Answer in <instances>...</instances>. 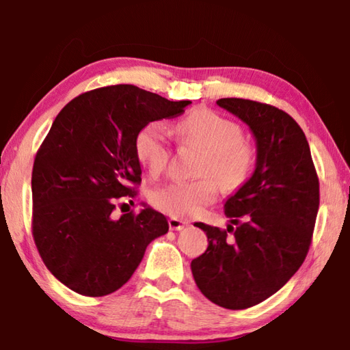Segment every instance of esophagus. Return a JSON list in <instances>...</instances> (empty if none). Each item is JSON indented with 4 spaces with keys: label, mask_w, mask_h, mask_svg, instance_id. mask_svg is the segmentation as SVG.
I'll list each match as a JSON object with an SVG mask.
<instances>
[{
    "label": "esophagus",
    "mask_w": 350,
    "mask_h": 350,
    "mask_svg": "<svg viewBox=\"0 0 350 350\" xmlns=\"http://www.w3.org/2000/svg\"><path fill=\"white\" fill-rule=\"evenodd\" d=\"M168 225H170V230H174V232H179V230L187 227L188 222H187V221H182V219H177V217H170V219H168Z\"/></svg>",
    "instance_id": "34e87169"
}]
</instances>
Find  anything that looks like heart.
I'll use <instances>...</instances> for the list:
<instances>
[{
    "mask_svg": "<svg viewBox=\"0 0 350 350\" xmlns=\"http://www.w3.org/2000/svg\"><path fill=\"white\" fill-rule=\"evenodd\" d=\"M176 131L182 145L204 151L196 180H179L157 188L151 202L173 217H193L215 202L217 189L236 191L250 179L256 162V151L241 137L238 123L215 111L196 109L177 123ZM134 150L139 162L152 176L162 174L171 159V146L165 128L150 122L135 135Z\"/></svg>",
    "mask_w": 350,
    "mask_h": 350,
    "instance_id": "obj_1",
    "label": "heart"
}]
</instances>
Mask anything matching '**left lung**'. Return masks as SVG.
<instances>
[{
    "label": "left lung",
    "instance_id": "8db88e82",
    "mask_svg": "<svg viewBox=\"0 0 350 350\" xmlns=\"http://www.w3.org/2000/svg\"><path fill=\"white\" fill-rule=\"evenodd\" d=\"M216 103L252 129L256 168L224 205L225 216L238 227L194 224L208 236V247L191 260V271L211 303L242 310L270 298L304 262L318 215L319 182L303 129L287 112L244 98ZM227 231L234 233L233 241L226 239Z\"/></svg>",
    "mask_w": 350,
    "mask_h": 350
}]
</instances>
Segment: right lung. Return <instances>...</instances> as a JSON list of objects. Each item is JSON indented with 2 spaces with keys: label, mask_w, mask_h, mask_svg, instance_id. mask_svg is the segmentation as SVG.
<instances>
[{
  "label": "right lung",
  "mask_w": 350,
  "mask_h": 350,
  "mask_svg": "<svg viewBox=\"0 0 350 350\" xmlns=\"http://www.w3.org/2000/svg\"><path fill=\"white\" fill-rule=\"evenodd\" d=\"M189 103L114 85L83 92L58 112L33 162L32 234L46 267L70 290L116 292L148 244L168 232L167 217L150 206L120 217L114 210L142 182L135 135Z\"/></svg>",
  "instance_id": "1"
}]
</instances>
